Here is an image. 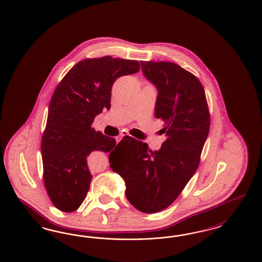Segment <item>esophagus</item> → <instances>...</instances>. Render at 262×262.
Masks as SVG:
<instances>
[{
	"mask_svg": "<svg viewBox=\"0 0 262 262\" xmlns=\"http://www.w3.org/2000/svg\"><path fill=\"white\" fill-rule=\"evenodd\" d=\"M125 136H127V135H126V134H123V133H122V134H121L119 137H116V139H117V141H120V140H121V139H123V137H125Z\"/></svg>",
	"mask_w": 262,
	"mask_h": 262,
	"instance_id": "1",
	"label": "esophagus"
}]
</instances>
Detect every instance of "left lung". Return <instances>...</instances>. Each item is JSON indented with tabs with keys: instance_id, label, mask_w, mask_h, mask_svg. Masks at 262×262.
Masks as SVG:
<instances>
[{
	"instance_id": "8db88e82",
	"label": "left lung",
	"mask_w": 262,
	"mask_h": 262,
	"mask_svg": "<svg viewBox=\"0 0 262 262\" xmlns=\"http://www.w3.org/2000/svg\"><path fill=\"white\" fill-rule=\"evenodd\" d=\"M158 90L155 117L167 139L159 150L125 136L110 154L113 171L125 183V196L137 210L156 213L170 206L200 165L210 127L205 92L199 78L177 63L140 62Z\"/></svg>"
}]
</instances>
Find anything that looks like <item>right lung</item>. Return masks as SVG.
I'll list each match as a JSON object with an SVG mask.
<instances>
[{
	"mask_svg": "<svg viewBox=\"0 0 262 262\" xmlns=\"http://www.w3.org/2000/svg\"><path fill=\"white\" fill-rule=\"evenodd\" d=\"M139 69L135 60L110 56L85 59L74 66L55 89L41 152L44 185L59 210L75 211L85 200L92 180L88 155L116 149L115 138L96 132L91 125L104 108L110 109L117 78L136 74Z\"/></svg>",
	"mask_w": 262,
	"mask_h": 262,
	"instance_id": "1",
	"label": "right lung"
}]
</instances>
